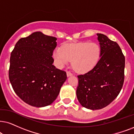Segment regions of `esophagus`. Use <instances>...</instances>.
I'll list each match as a JSON object with an SVG mask.
<instances>
[{"label": "esophagus", "instance_id": "obj_1", "mask_svg": "<svg viewBox=\"0 0 134 134\" xmlns=\"http://www.w3.org/2000/svg\"><path fill=\"white\" fill-rule=\"evenodd\" d=\"M72 74L70 72H69V71H67V77H70V76H72Z\"/></svg>", "mask_w": 134, "mask_h": 134}]
</instances>
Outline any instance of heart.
<instances>
[{
	"mask_svg": "<svg viewBox=\"0 0 134 134\" xmlns=\"http://www.w3.org/2000/svg\"><path fill=\"white\" fill-rule=\"evenodd\" d=\"M101 48L96 43H79L64 46L62 49L57 48L54 52L57 65L62 67L70 61L72 67L79 74L91 70L100 58Z\"/></svg>",
	"mask_w": 134,
	"mask_h": 134,
	"instance_id": "obj_1",
	"label": "heart"
}]
</instances>
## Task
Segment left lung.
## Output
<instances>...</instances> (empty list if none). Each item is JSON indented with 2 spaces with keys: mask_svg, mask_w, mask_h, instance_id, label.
Wrapping results in <instances>:
<instances>
[{
  "mask_svg": "<svg viewBox=\"0 0 134 134\" xmlns=\"http://www.w3.org/2000/svg\"><path fill=\"white\" fill-rule=\"evenodd\" d=\"M101 55L92 70L78 75L76 93L83 107L91 110L106 107L118 96L124 80L125 57L116 42L97 34Z\"/></svg>",
  "mask_w": 134,
  "mask_h": 134,
  "instance_id": "left-lung-1",
  "label": "left lung"
}]
</instances>
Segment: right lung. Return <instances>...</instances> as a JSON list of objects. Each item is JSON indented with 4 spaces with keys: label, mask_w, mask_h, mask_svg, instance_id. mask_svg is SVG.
Instances as JSON below:
<instances>
[{
    "label": "right lung",
    "mask_w": 134,
    "mask_h": 134,
    "mask_svg": "<svg viewBox=\"0 0 134 134\" xmlns=\"http://www.w3.org/2000/svg\"><path fill=\"white\" fill-rule=\"evenodd\" d=\"M57 38L35 32L18 41L11 53L8 71L13 90L35 107L52 104L67 79L65 71L52 65Z\"/></svg>",
    "instance_id": "add662e5"
}]
</instances>
